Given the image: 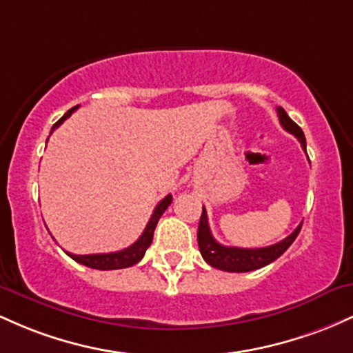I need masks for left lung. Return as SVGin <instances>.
Segmentation results:
<instances>
[{"label":"left lung","instance_id":"obj_1","mask_svg":"<svg viewBox=\"0 0 353 353\" xmlns=\"http://www.w3.org/2000/svg\"><path fill=\"white\" fill-rule=\"evenodd\" d=\"M276 113H279L280 125L287 130L288 133L295 134L296 140L300 141L302 148L307 152V141H305V134L299 125L288 117L287 112L279 106L276 108ZM300 228H302V223L296 227L287 239H283L279 243L270 245V247H262V248H239V247H225L213 239L212 232H210L208 225V216L207 210L203 207V212H201L200 223H198V247H200V253L203 256V260L212 267L219 268V270L223 272H252L256 270V268H262L265 265L275 262L280 255H283L287 252V248L294 243L296 235L300 233Z\"/></svg>","mask_w":353,"mask_h":353}]
</instances>
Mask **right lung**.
I'll return each mask as SVG.
<instances>
[{"mask_svg":"<svg viewBox=\"0 0 353 353\" xmlns=\"http://www.w3.org/2000/svg\"><path fill=\"white\" fill-rule=\"evenodd\" d=\"M77 108L78 106H74V108L68 110V112L63 114L57 123L53 125L51 132H53L54 128H58V126L61 125L63 121H65ZM46 143H48V140H46ZM172 200H173L172 195H166L163 200L157 205V208L153 210L152 219H150L148 225H146V228L143 230L140 239L134 241L133 245H130L128 248H125V250L112 252V253H93V255H74V253H70V252L66 253H68L74 262L85 265V267H90V268H97V270H118V268L132 267V265L138 263L141 259H143L146 248L152 245L153 232H155L158 220H160V216L163 215L165 210L168 208V205L172 203Z\"/></svg>","mask_w":353,"mask_h":353,"instance_id":"1","label":"right lung"}]
</instances>
